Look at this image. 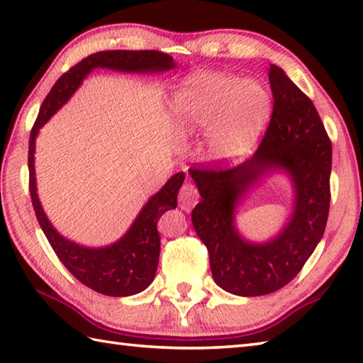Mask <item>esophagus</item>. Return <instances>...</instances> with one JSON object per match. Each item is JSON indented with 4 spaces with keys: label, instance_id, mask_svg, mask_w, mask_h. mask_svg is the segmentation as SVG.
Wrapping results in <instances>:
<instances>
[{
    "label": "esophagus",
    "instance_id": "1",
    "mask_svg": "<svg viewBox=\"0 0 363 363\" xmlns=\"http://www.w3.org/2000/svg\"><path fill=\"white\" fill-rule=\"evenodd\" d=\"M179 207L184 211H190L198 203V191L195 186H191L190 182H186L179 190Z\"/></svg>",
    "mask_w": 363,
    "mask_h": 363
}]
</instances>
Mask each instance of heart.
<instances>
[{
  "instance_id": "heart-1",
  "label": "heart",
  "mask_w": 363,
  "mask_h": 363,
  "mask_svg": "<svg viewBox=\"0 0 363 363\" xmlns=\"http://www.w3.org/2000/svg\"><path fill=\"white\" fill-rule=\"evenodd\" d=\"M172 115L182 134L211 130L206 145L211 160L235 164L248 156L267 128L272 95L260 81L201 72L176 90Z\"/></svg>"
}]
</instances>
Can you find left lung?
Returning a JSON list of instances; mask_svg holds the SVG:
<instances>
[{"instance_id":"8db88e82","label":"left lung","mask_w":363,"mask_h":363,"mask_svg":"<svg viewBox=\"0 0 363 363\" xmlns=\"http://www.w3.org/2000/svg\"><path fill=\"white\" fill-rule=\"evenodd\" d=\"M273 113L252 157L234 168H190L201 201L191 212L198 237L209 251L213 281L238 296L268 295L287 285L325 234L330 201L333 145L309 96L282 68L269 65ZM292 179L294 209L281 233L264 244L243 239L235 209L268 174Z\"/></svg>"}]
</instances>
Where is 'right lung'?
I'll return each mask as SVG.
<instances>
[{"instance_id":"add662e5","label":"right lung","mask_w":363,"mask_h":363,"mask_svg":"<svg viewBox=\"0 0 363 363\" xmlns=\"http://www.w3.org/2000/svg\"><path fill=\"white\" fill-rule=\"evenodd\" d=\"M172 56L165 52L146 51H99L90 54L64 73L46 95L38 111L37 120L29 135V191L38 225L48 238L59 260L81 284L107 296H130L143 291L156 276L160 254L159 218L169 209H176L177 194L184 182V174L176 173L156 195L148 199L133 225L120 240L103 248H87L60 235L46 218L37 195L34 152L38 130L68 99L72 98L84 78L94 68H109L123 73H162L174 68Z\"/></svg>"}]
</instances>
